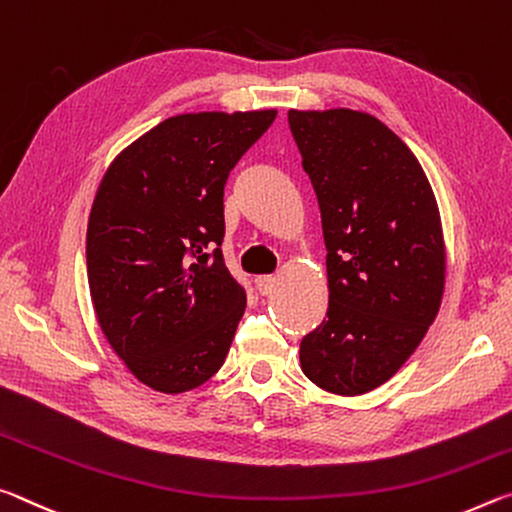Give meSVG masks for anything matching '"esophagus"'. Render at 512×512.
Instances as JSON below:
<instances>
[{"mask_svg": "<svg viewBox=\"0 0 512 512\" xmlns=\"http://www.w3.org/2000/svg\"><path fill=\"white\" fill-rule=\"evenodd\" d=\"M279 286V281H276V276H258L256 279V288L261 295H272V292Z\"/></svg>", "mask_w": 512, "mask_h": 512, "instance_id": "obj_1", "label": "esophagus"}]
</instances>
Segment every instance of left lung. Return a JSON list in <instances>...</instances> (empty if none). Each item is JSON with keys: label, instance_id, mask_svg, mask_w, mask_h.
<instances>
[{"label": "left lung", "instance_id": "8db88e82", "mask_svg": "<svg viewBox=\"0 0 512 512\" xmlns=\"http://www.w3.org/2000/svg\"><path fill=\"white\" fill-rule=\"evenodd\" d=\"M288 122L320 204L329 286L301 370L333 395H365L399 372L440 311L438 201L415 154L374 115L292 108Z\"/></svg>", "mask_w": 512, "mask_h": 512}]
</instances>
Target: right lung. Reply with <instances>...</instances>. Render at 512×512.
I'll return each instance as SVG.
<instances>
[{"mask_svg":"<svg viewBox=\"0 0 512 512\" xmlns=\"http://www.w3.org/2000/svg\"><path fill=\"white\" fill-rule=\"evenodd\" d=\"M276 108L167 117L113 158L86 265L108 345L147 388L181 395L220 370L247 297L222 261L224 183Z\"/></svg>","mask_w":512,"mask_h":512,"instance_id":"add662e5","label":"right lung"}]
</instances>
